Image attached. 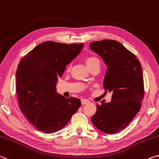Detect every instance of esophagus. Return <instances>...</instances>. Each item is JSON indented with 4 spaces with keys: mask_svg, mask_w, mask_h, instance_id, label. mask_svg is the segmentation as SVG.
I'll return each instance as SVG.
<instances>
[{
    "mask_svg": "<svg viewBox=\"0 0 159 159\" xmlns=\"http://www.w3.org/2000/svg\"><path fill=\"white\" fill-rule=\"evenodd\" d=\"M89 103V101H88V100H87V99H82V105H85V104H87V103Z\"/></svg>",
    "mask_w": 159,
    "mask_h": 159,
    "instance_id": "34e87169",
    "label": "esophagus"
}]
</instances>
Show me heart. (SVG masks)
Masks as SVG:
<instances>
[{"instance_id":"b5f03b06","label":"heart","mask_w":159,"mask_h":159,"mask_svg":"<svg viewBox=\"0 0 159 159\" xmlns=\"http://www.w3.org/2000/svg\"><path fill=\"white\" fill-rule=\"evenodd\" d=\"M98 61V60L97 58H95V57L90 56V57H88V58H86L85 62H86V64H87V66L89 67L93 63V62H94L95 61Z\"/></svg>"}]
</instances>
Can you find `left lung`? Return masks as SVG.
Returning a JSON list of instances; mask_svg holds the SVG:
<instances>
[{
  "instance_id": "8db88e82",
  "label": "left lung",
  "mask_w": 159,
  "mask_h": 159,
  "mask_svg": "<svg viewBox=\"0 0 159 159\" xmlns=\"http://www.w3.org/2000/svg\"><path fill=\"white\" fill-rule=\"evenodd\" d=\"M89 47L107 66L103 88L113 92L110 103L97 104L92 122L101 131L116 134L130 123L141 108L144 96L141 63L134 54L115 40L93 41Z\"/></svg>"
}]
</instances>
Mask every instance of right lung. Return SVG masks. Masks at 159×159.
Returning a JSON list of instances; mask_svg holds the SVG:
<instances>
[{
	"instance_id": "obj_1",
	"label": "right lung",
	"mask_w": 159,
	"mask_h": 159,
	"mask_svg": "<svg viewBox=\"0 0 159 159\" xmlns=\"http://www.w3.org/2000/svg\"><path fill=\"white\" fill-rule=\"evenodd\" d=\"M83 46L45 41L29 52L18 65L16 93L20 110L44 133L63 128L81 106L79 98L58 94L56 86L67 65L79 55Z\"/></svg>"
}]
</instances>
